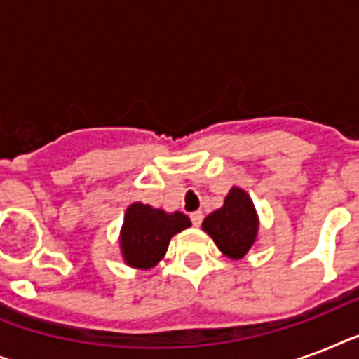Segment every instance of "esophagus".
I'll use <instances>...</instances> for the list:
<instances>
[{"mask_svg":"<svg viewBox=\"0 0 359 359\" xmlns=\"http://www.w3.org/2000/svg\"><path fill=\"white\" fill-rule=\"evenodd\" d=\"M190 219H191V224L196 225V227H199L203 222V212L201 210H197V212H191L190 214Z\"/></svg>","mask_w":359,"mask_h":359,"instance_id":"obj_1","label":"esophagus"}]
</instances>
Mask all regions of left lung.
Returning <instances> with one entry per match:
<instances>
[{
  "instance_id": "obj_1",
  "label": "left lung",
  "mask_w": 359,
  "mask_h": 359,
  "mask_svg": "<svg viewBox=\"0 0 359 359\" xmlns=\"http://www.w3.org/2000/svg\"><path fill=\"white\" fill-rule=\"evenodd\" d=\"M203 229L212 236L219 250L231 259H242L253 248L259 231L255 207L244 190L233 188L224 207L208 214Z\"/></svg>"
}]
</instances>
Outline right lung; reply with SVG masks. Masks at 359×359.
<instances>
[{
	"instance_id": "obj_1",
	"label": "right lung",
	"mask_w": 359,
	"mask_h": 359,
	"mask_svg": "<svg viewBox=\"0 0 359 359\" xmlns=\"http://www.w3.org/2000/svg\"><path fill=\"white\" fill-rule=\"evenodd\" d=\"M190 225L182 212L168 214L143 203L130 205L121 231L124 261L130 266L152 268L165 255L171 236Z\"/></svg>"
}]
</instances>
